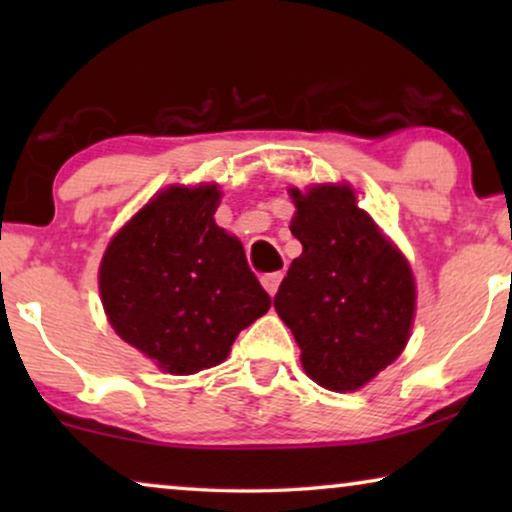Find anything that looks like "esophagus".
<instances>
[{"mask_svg": "<svg viewBox=\"0 0 512 512\" xmlns=\"http://www.w3.org/2000/svg\"><path fill=\"white\" fill-rule=\"evenodd\" d=\"M282 279H284V272H268V275L261 277V284H263V289L270 293V296H275L279 284H282Z\"/></svg>", "mask_w": 512, "mask_h": 512, "instance_id": "1", "label": "esophagus"}]
</instances>
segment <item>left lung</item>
Instances as JSON below:
<instances>
[{
  "label": "left lung",
  "mask_w": 512,
  "mask_h": 512,
  "mask_svg": "<svg viewBox=\"0 0 512 512\" xmlns=\"http://www.w3.org/2000/svg\"><path fill=\"white\" fill-rule=\"evenodd\" d=\"M291 263L275 310L319 387L356 391L403 352L415 319V279L405 256L356 205L349 186L291 188Z\"/></svg>",
  "instance_id": "left-lung-1"
}]
</instances>
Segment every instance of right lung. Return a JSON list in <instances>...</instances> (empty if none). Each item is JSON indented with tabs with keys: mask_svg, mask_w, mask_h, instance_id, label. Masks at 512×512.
I'll use <instances>...</instances> for the list:
<instances>
[{
	"mask_svg": "<svg viewBox=\"0 0 512 512\" xmlns=\"http://www.w3.org/2000/svg\"><path fill=\"white\" fill-rule=\"evenodd\" d=\"M214 184L170 186L109 242L100 293L114 331L172 375L219 366L270 310L237 237L214 223Z\"/></svg>",
	"mask_w": 512,
	"mask_h": 512,
	"instance_id": "1",
	"label": "right lung"
}]
</instances>
